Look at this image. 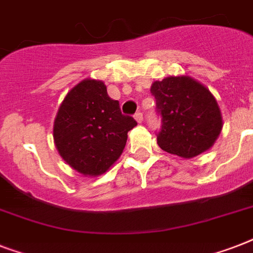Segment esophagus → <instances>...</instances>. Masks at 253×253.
I'll return each instance as SVG.
<instances>
[{
    "instance_id": "esophagus-1",
    "label": "esophagus",
    "mask_w": 253,
    "mask_h": 253,
    "mask_svg": "<svg viewBox=\"0 0 253 253\" xmlns=\"http://www.w3.org/2000/svg\"><path fill=\"white\" fill-rule=\"evenodd\" d=\"M135 119H136V122L138 123H142V121H143V113L142 111H138V113H135Z\"/></svg>"
}]
</instances>
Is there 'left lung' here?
Here are the masks:
<instances>
[{
    "label": "left lung",
    "mask_w": 253,
    "mask_h": 253,
    "mask_svg": "<svg viewBox=\"0 0 253 253\" xmlns=\"http://www.w3.org/2000/svg\"><path fill=\"white\" fill-rule=\"evenodd\" d=\"M151 93L162 118L158 144L162 150L190 159L214 144L222 130V115L214 95L190 77L155 81Z\"/></svg>",
    "instance_id": "8db88e82"
}]
</instances>
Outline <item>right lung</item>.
<instances>
[{"mask_svg":"<svg viewBox=\"0 0 253 253\" xmlns=\"http://www.w3.org/2000/svg\"><path fill=\"white\" fill-rule=\"evenodd\" d=\"M138 123L123 115L102 81L84 80L57 111L53 139L61 158L83 174L98 176L122 155L127 132Z\"/></svg>","mask_w":253,"mask_h":253,"instance_id":"1","label":"right lung"}]
</instances>
